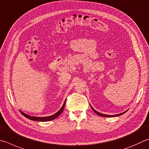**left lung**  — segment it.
<instances>
[{
    "label": "left lung",
    "instance_id": "1",
    "mask_svg": "<svg viewBox=\"0 0 149 149\" xmlns=\"http://www.w3.org/2000/svg\"><path fill=\"white\" fill-rule=\"evenodd\" d=\"M91 105V104H90ZM91 108H92V109H93V111H94V113H96L97 115H100V116H102V117H117V116H119V115H123L124 113H125L127 111H128V109H127L126 111H125L124 112H123V113H119V114H117V115H105V114H102V113H99V112H98L97 111H96L95 109H94V108L91 106Z\"/></svg>",
    "mask_w": 149,
    "mask_h": 149
}]
</instances>
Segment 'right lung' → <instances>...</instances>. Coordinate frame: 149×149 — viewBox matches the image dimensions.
Instances as JSON below:
<instances>
[{
	"instance_id": "right-lung-1",
	"label": "right lung",
	"mask_w": 149,
	"mask_h": 149,
	"mask_svg": "<svg viewBox=\"0 0 149 149\" xmlns=\"http://www.w3.org/2000/svg\"><path fill=\"white\" fill-rule=\"evenodd\" d=\"M65 104H66V100L64 101V104L63 105V106L60 109L58 110V111L56 112L55 114L53 115H51V116H48V117H32L31 115H28L25 114V113H23V111H20V112L21 114H22L24 117H26L27 118L30 120H34V121H40V122H47V121H50V120H52L53 119H55L57 117H58L59 115H60L62 112L63 111V110L64 109V107H65Z\"/></svg>"
}]
</instances>
